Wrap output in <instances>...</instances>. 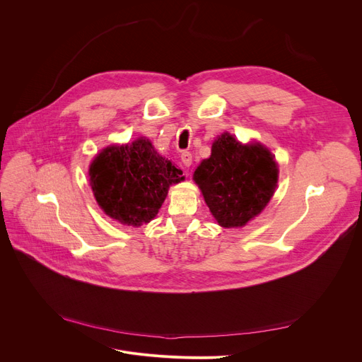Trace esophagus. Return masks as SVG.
Returning a JSON list of instances; mask_svg holds the SVG:
<instances>
[{
    "label": "esophagus",
    "instance_id": "obj_1",
    "mask_svg": "<svg viewBox=\"0 0 362 362\" xmlns=\"http://www.w3.org/2000/svg\"><path fill=\"white\" fill-rule=\"evenodd\" d=\"M180 158H182V161H183V164H185L186 168H189L190 164H192V153L190 151H183Z\"/></svg>",
    "mask_w": 362,
    "mask_h": 362
}]
</instances>
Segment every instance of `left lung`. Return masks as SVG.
<instances>
[{
  "label": "left lung",
  "mask_w": 362,
  "mask_h": 362,
  "mask_svg": "<svg viewBox=\"0 0 362 362\" xmlns=\"http://www.w3.org/2000/svg\"><path fill=\"white\" fill-rule=\"evenodd\" d=\"M277 175V164L264 146H244L223 133L193 179L218 223L234 228L244 226L266 208L276 190Z\"/></svg>",
  "instance_id": "1"
}]
</instances>
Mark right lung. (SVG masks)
Here are the masks:
<instances>
[{"mask_svg": "<svg viewBox=\"0 0 362 362\" xmlns=\"http://www.w3.org/2000/svg\"><path fill=\"white\" fill-rule=\"evenodd\" d=\"M89 176L98 205L128 226L150 222L166 199L169 186L185 179L182 170L157 154L146 139L104 148L92 161Z\"/></svg>", "mask_w": 362, "mask_h": 362, "instance_id": "add662e5", "label": "right lung"}]
</instances>
